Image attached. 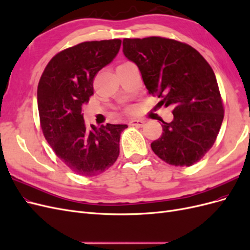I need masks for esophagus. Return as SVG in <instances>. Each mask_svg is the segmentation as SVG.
Here are the masks:
<instances>
[{"label": "esophagus", "instance_id": "1", "mask_svg": "<svg viewBox=\"0 0 250 250\" xmlns=\"http://www.w3.org/2000/svg\"><path fill=\"white\" fill-rule=\"evenodd\" d=\"M145 121L144 120H131L129 122L130 126H135V127H144L145 126Z\"/></svg>", "mask_w": 250, "mask_h": 250}]
</instances>
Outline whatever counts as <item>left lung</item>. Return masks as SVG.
I'll use <instances>...</instances> for the list:
<instances>
[{"label": "left lung", "instance_id": "obj_1", "mask_svg": "<svg viewBox=\"0 0 250 250\" xmlns=\"http://www.w3.org/2000/svg\"><path fill=\"white\" fill-rule=\"evenodd\" d=\"M123 53L138 65L150 95L171 106L174 119L163 122L153 152L169 165L190 167L213 147L224 117L215 73L200 53L164 37L124 39Z\"/></svg>", "mask_w": 250, "mask_h": 250}]
</instances>
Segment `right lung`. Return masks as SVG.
<instances>
[{
  "label": "right lung",
  "instance_id": "obj_1",
  "mask_svg": "<svg viewBox=\"0 0 250 250\" xmlns=\"http://www.w3.org/2000/svg\"><path fill=\"white\" fill-rule=\"evenodd\" d=\"M121 40L85 42L59 52L37 86L42 130L55 154L73 172L96 176L115 164L127 125L88 127L82 106L94 94V78L117 56Z\"/></svg>",
  "mask_w": 250,
  "mask_h": 250
}]
</instances>
